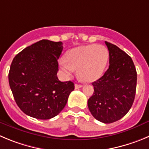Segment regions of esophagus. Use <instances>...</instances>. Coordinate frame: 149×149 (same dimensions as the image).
<instances>
[{
    "mask_svg": "<svg viewBox=\"0 0 149 149\" xmlns=\"http://www.w3.org/2000/svg\"><path fill=\"white\" fill-rule=\"evenodd\" d=\"M81 87H82V85H81V84H75V89H76V90H77V89H79V88H81Z\"/></svg>",
    "mask_w": 149,
    "mask_h": 149,
    "instance_id": "esophagus-1",
    "label": "esophagus"
}]
</instances>
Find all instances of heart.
<instances>
[{"mask_svg": "<svg viewBox=\"0 0 149 149\" xmlns=\"http://www.w3.org/2000/svg\"><path fill=\"white\" fill-rule=\"evenodd\" d=\"M65 59L60 61L59 65L65 73L70 75L78 70L79 79L93 82L102 76L109 60V52L103 45H82L68 51Z\"/></svg>", "mask_w": 149, "mask_h": 149, "instance_id": "1", "label": "heart"}]
</instances>
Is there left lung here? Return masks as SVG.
<instances>
[{
    "instance_id": "8db88e82",
    "label": "left lung",
    "mask_w": 149,
    "mask_h": 149,
    "mask_svg": "<svg viewBox=\"0 0 149 149\" xmlns=\"http://www.w3.org/2000/svg\"><path fill=\"white\" fill-rule=\"evenodd\" d=\"M109 65L104 76L92 83L94 93L87 105L96 120L111 123L122 118L131 109L137 86V71L132 58L116 45L105 42Z\"/></svg>"
}]
</instances>
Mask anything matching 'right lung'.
<instances>
[{"mask_svg": "<svg viewBox=\"0 0 149 149\" xmlns=\"http://www.w3.org/2000/svg\"><path fill=\"white\" fill-rule=\"evenodd\" d=\"M62 42L42 40L17 54L9 73L15 102L27 115L41 120L56 116L74 90L72 81L58 79Z\"/></svg>", "mask_w": 149, "mask_h": 149, "instance_id": "1", "label": "right lung"}]
</instances>
